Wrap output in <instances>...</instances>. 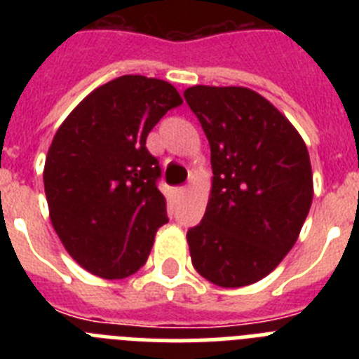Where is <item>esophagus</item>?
<instances>
[{
    "mask_svg": "<svg viewBox=\"0 0 359 359\" xmlns=\"http://www.w3.org/2000/svg\"><path fill=\"white\" fill-rule=\"evenodd\" d=\"M185 192H187V187H176V189H174V196H176V198H182Z\"/></svg>",
    "mask_w": 359,
    "mask_h": 359,
    "instance_id": "obj_1",
    "label": "esophagus"
}]
</instances>
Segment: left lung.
<instances>
[{"label":"left lung","mask_w":359,"mask_h":359,"mask_svg":"<svg viewBox=\"0 0 359 359\" xmlns=\"http://www.w3.org/2000/svg\"><path fill=\"white\" fill-rule=\"evenodd\" d=\"M183 97L214 172L207 212L187 231L190 259L215 286H248L297 243L313 201L309 152L290 120L248 88L192 86Z\"/></svg>","instance_id":"obj_1"}]
</instances>
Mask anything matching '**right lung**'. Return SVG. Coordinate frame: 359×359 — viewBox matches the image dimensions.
<instances>
[{
  "mask_svg": "<svg viewBox=\"0 0 359 359\" xmlns=\"http://www.w3.org/2000/svg\"><path fill=\"white\" fill-rule=\"evenodd\" d=\"M183 100L172 84L123 75L91 91L57 129L44 163L50 219L90 273L123 278L147 261L167 205L151 129Z\"/></svg>",
  "mask_w": 359,
  "mask_h": 359,
  "instance_id": "right-lung-1",
  "label": "right lung"
}]
</instances>
